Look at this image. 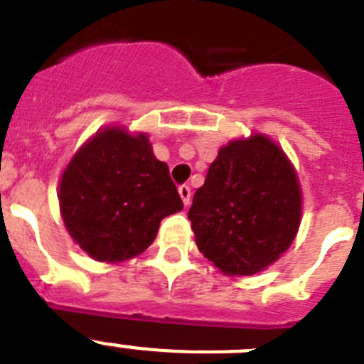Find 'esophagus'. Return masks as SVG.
Here are the masks:
<instances>
[{
	"label": "esophagus",
	"mask_w": 364,
	"mask_h": 364,
	"mask_svg": "<svg viewBox=\"0 0 364 364\" xmlns=\"http://www.w3.org/2000/svg\"><path fill=\"white\" fill-rule=\"evenodd\" d=\"M178 195H180V198H182V202H184V205H189V202H191V188L186 184H182L178 188Z\"/></svg>",
	"instance_id": "34e87169"
}]
</instances>
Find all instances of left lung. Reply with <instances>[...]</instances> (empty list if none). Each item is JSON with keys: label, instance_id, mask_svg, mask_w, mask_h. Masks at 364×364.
Instances as JSON below:
<instances>
[{"label": "left lung", "instance_id": "8db88e82", "mask_svg": "<svg viewBox=\"0 0 364 364\" xmlns=\"http://www.w3.org/2000/svg\"><path fill=\"white\" fill-rule=\"evenodd\" d=\"M198 251L223 274L251 276L294 242L301 189L285 153L265 135L220 148L188 213Z\"/></svg>", "mask_w": 364, "mask_h": 364}]
</instances>
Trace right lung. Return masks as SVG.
<instances>
[{"label": "right lung", "mask_w": 364, "mask_h": 364, "mask_svg": "<svg viewBox=\"0 0 364 364\" xmlns=\"http://www.w3.org/2000/svg\"><path fill=\"white\" fill-rule=\"evenodd\" d=\"M59 205L79 247L108 263L146 251L162 218L184 208L148 135L122 128L97 132L73 155L61 176Z\"/></svg>", "instance_id": "obj_1"}]
</instances>
